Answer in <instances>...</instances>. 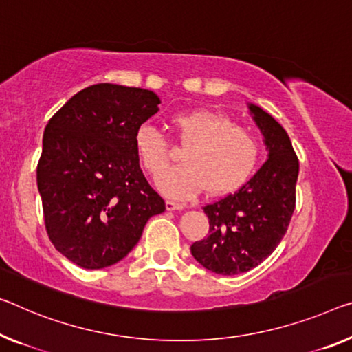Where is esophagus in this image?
<instances>
[{"label":"esophagus","instance_id":"1","mask_svg":"<svg viewBox=\"0 0 352 352\" xmlns=\"http://www.w3.org/2000/svg\"><path fill=\"white\" fill-rule=\"evenodd\" d=\"M166 209L168 210H182L186 208V204L184 203H177V201H173V199H166Z\"/></svg>","mask_w":352,"mask_h":352}]
</instances>
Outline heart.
<instances>
[{"label": "heart", "mask_w": 352, "mask_h": 352, "mask_svg": "<svg viewBox=\"0 0 352 352\" xmlns=\"http://www.w3.org/2000/svg\"><path fill=\"white\" fill-rule=\"evenodd\" d=\"M173 126L182 146L184 164L157 181L173 198H190L204 187L212 195L230 192L244 182L261 155V140L250 129L232 124L226 115L209 110L181 113ZM135 151L144 170L160 176L170 165L168 140L157 127L142 124L135 132Z\"/></svg>", "instance_id": "b5f03b06"}]
</instances>
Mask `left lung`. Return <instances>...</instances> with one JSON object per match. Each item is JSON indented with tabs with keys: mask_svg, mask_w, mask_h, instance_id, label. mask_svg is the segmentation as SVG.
Instances as JSON below:
<instances>
[{
	"mask_svg": "<svg viewBox=\"0 0 352 352\" xmlns=\"http://www.w3.org/2000/svg\"><path fill=\"white\" fill-rule=\"evenodd\" d=\"M267 149L264 162L239 190L204 206L209 234L193 242V258L210 272L237 275L261 264L282 242L296 206L299 160L285 129L247 104Z\"/></svg>",
	"mask_w": 352,
	"mask_h": 352,
	"instance_id": "1",
	"label": "left lung"
}]
</instances>
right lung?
I'll list each match as a JSON object with an SVG mask.
<instances>
[{"instance_id":"obj_1","label":"right lung","mask_w":352,"mask_h":352,"mask_svg":"<svg viewBox=\"0 0 352 352\" xmlns=\"http://www.w3.org/2000/svg\"><path fill=\"white\" fill-rule=\"evenodd\" d=\"M159 104L149 89L99 83L70 97L47 124L37 164L47 234L80 267L121 261L146 221L165 210L133 143Z\"/></svg>"}]
</instances>
